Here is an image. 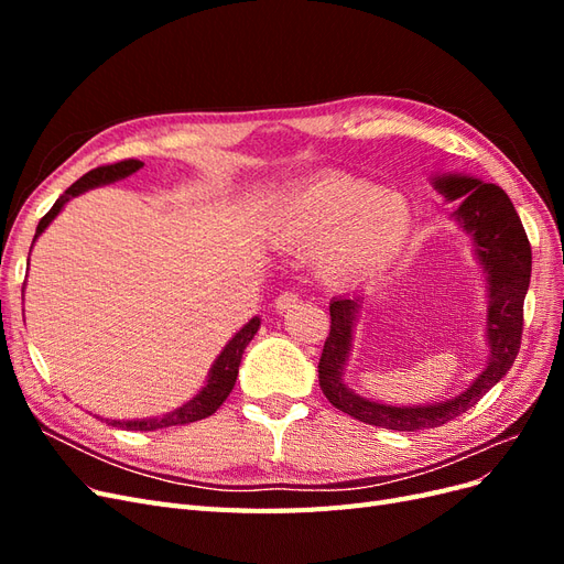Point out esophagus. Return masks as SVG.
Here are the masks:
<instances>
[{
    "instance_id": "1",
    "label": "esophagus",
    "mask_w": 564,
    "mask_h": 564,
    "mask_svg": "<svg viewBox=\"0 0 564 564\" xmlns=\"http://www.w3.org/2000/svg\"><path fill=\"white\" fill-rule=\"evenodd\" d=\"M296 305H299V294H294V292H282V294L275 299V311H278V313L292 311V308H296Z\"/></svg>"
}]
</instances>
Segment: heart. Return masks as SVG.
I'll list each match as a JSON object with an SVG mask.
<instances>
[{
  "instance_id": "1",
  "label": "heart",
  "mask_w": 564,
  "mask_h": 564,
  "mask_svg": "<svg viewBox=\"0 0 564 564\" xmlns=\"http://www.w3.org/2000/svg\"><path fill=\"white\" fill-rule=\"evenodd\" d=\"M414 230V209L400 193L346 174H322L278 197L268 218L282 249H317L329 282H355L395 261Z\"/></svg>"
}]
</instances>
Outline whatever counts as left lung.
I'll return each mask as SVG.
<instances>
[{
  "label": "left lung",
  "instance_id": "left-lung-1",
  "mask_svg": "<svg viewBox=\"0 0 564 564\" xmlns=\"http://www.w3.org/2000/svg\"><path fill=\"white\" fill-rule=\"evenodd\" d=\"M435 191L447 204L458 202L452 220L464 232L487 292V365L458 395L425 404H392L371 400L346 383V367L355 348V329L362 319L365 294L352 292L329 303L332 332L319 357V388L340 412L388 431L416 433L437 429L477 404L513 367L522 336V305L532 278V247L513 202L499 185L470 174H435Z\"/></svg>",
  "mask_w": 564,
  "mask_h": 564
}]
</instances>
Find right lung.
Wrapping results in <instances>:
<instances>
[{
    "mask_svg": "<svg viewBox=\"0 0 564 564\" xmlns=\"http://www.w3.org/2000/svg\"><path fill=\"white\" fill-rule=\"evenodd\" d=\"M139 169H143V162L124 160V162H117V164L98 166V169H94V172L84 174L77 183L67 187V191L56 199L54 207H51L48 214L40 220L35 240H32V245H35L37 237L51 226V220H54L65 209L67 202L94 191V187L122 181V178L139 172ZM28 265H30V259H28ZM23 289H25V284H23ZM259 329H261V317L253 315L245 324V327L228 340L224 350L218 352V357H216L209 373H207V381H204V386L197 390V395H193L181 406L172 409V412H166L162 416H150V419H106V423L115 425V429H127V431H158V429H169V425H185V423H193V421L212 416L216 409L224 404L226 398L230 395V390L237 381V371H240L242 355H245L247 346L251 344V338L256 336V332H259ZM100 421H104V419H100Z\"/></svg>",
    "mask_w": 564,
    "mask_h": 564,
    "instance_id": "1",
    "label": "right lung"
}]
</instances>
